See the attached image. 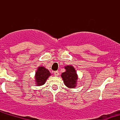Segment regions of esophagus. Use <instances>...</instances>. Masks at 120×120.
Returning a JSON list of instances; mask_svg holds the SVG:
<instances>
[{
    "label": "esophagus",
    "mask_w": 120,
    "mask_h": 120,
    "mask_svg": "<svg viewBox=\"0 0 120 120\" xmlns=\"http://www.w3.org/2000/svg\"><path fill=\"white\" fill-rule=\"evenodd\" d=\"M54 74L55 75H56V76H57V75H59V73L58 71H54Z\"/></svg>",
    "instance_id": "1"
}]
</instances>
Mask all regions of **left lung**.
<instances>
[{"label":"left lung","instance_id":"1","mask_svg":"<svg viewBox=\"0 0 120 120\" xmlns=\"http://www.w3.org/2000/svg\"><path fill=\"white\" fill-rule=\"evenodd\" d=\"M65 69H66V71L61 74V77L65 85L71 89L75 87L78 78L75 69L71 65H67L65 67Z\"/></svg>","mask_w":120,"mask_h":120}]
</instances>
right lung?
Masks as SVG:
<instances>
[{"mask_svg": "<svg viewBox=\"0 0 120 120\" xmlns=\"http://www.w3.org/2000/svg\"><path fill=\"white\" fill-rule=\"evenodd\" d=\"M51 75L49 70L43 67H39L37 71L35 74V80L37 85L42 86L46 82L48 77Z\"/></svg>", "mask_w": 120, "mask_h": 120, "instance_id": "obj_1", "label": "right lung"}]
</instances>
